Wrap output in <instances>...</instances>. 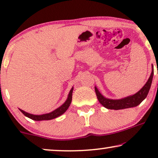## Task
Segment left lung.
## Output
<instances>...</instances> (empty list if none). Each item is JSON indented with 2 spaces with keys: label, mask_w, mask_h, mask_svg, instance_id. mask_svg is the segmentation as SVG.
<instances>
[{
  "label": "left lung",
  "mask_w": 158,
  "mask_h": 158,
  "mask_svg": "<svg viewBox=\"0 0 158 158\" xmlns=\"http://www.w3.org/2000/svg\"><path fill=\"white\" fill-rule=\"evenodd\" d=\"M153 75H154V69H153V66L152 65V72H151L150 76L143 87L134 95H131V96L120 99H111L106 98L101 94L96 86H95V91H96L97 98H98L101 104L108 109L119 110L137 106L142 103V101H143L146 98L147 96H148L151 85H152Z\"/></svg>",
  "instance_id": "8db88e82"
}]
</instances>
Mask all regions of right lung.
Segmentation results:
<instances>
[{
  "instance_id": "right-lung-1",
  "label": "right lung",
  "mask_w": 158,
  "mask_h": 158,
  "mask_svg": "<svg viewBox=\"0 0 158 158\" xmlns=\"http://www.w3.org/2000/svg\"><path fill=\"white\" fill-rule=\"evenodd\" d=\"M73 86L71 88V90L69 92V94L67 98L66 101H64L63 104H62L60 107H58L57 109L54 110V111L49 112L47 114H40V115H36V114H29L27 111H24L23 110L19 109L22 113L24 114V116L27 117L31 118L32 120L34 121H44V120H51L53 118H55L57 117H59L60 116H61L68 109L70 106L71 101H72V96H73Z\"/></svg>"
}]
</instances>
